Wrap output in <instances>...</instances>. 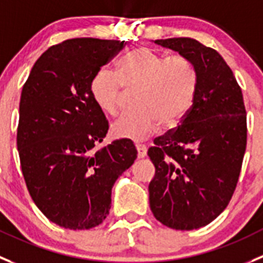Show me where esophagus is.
<instances>
[{"mask_svg": "<svg viewBox=\"0 0 263 263\" xmlns=\"http://www.w3.org/2000/svg\"><path fill=\"white\" fill-rule=\"evenodd\" d=\"M136 151L139 158H144L146 156V146L143 145V144H136Z\"/></svg>", "mask_w": 263, "mask_h": 263, "instance_id": "1", "label": "esophagus"}]
</instances>
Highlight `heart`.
<instances>
[{
    "mask_svg": "<svg viewBox=\"0 0 263 263\" xmlns=\"http://www.w3.org/2000/svg\"><path fill=\"white\" fill-rule=\"evenodd\" d=\"M197 85L193 63L180 54L166 55L140 46L118 62L117 73L100 68L89 83L93 101L102 111H119L123 88L132 89L136 106L120 115L111 126L118 139L140 141L161 128H173L190 110Z\"/></svg>",
    "mask_w": 263,
    "mask_h": 263,
    "instance_id": "obj_1",
    "label": "heart"
}]
</instances>
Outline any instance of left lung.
Returning <instances> with one entry per match:
<instances>
[{"mask_svg":"<svg viewBox=\"0 0 263 263\" xmlns=\"http://www.w3.org/2000/svg\"><path fill=\"white\" fill-rule=\"evenodd\" d=\"M154 43L187 57L197 72L181 124L148 151L156 167L152 213L162 224L190 231L213 222L234 195L247 148V111L241 88L217 50L190 37Z\"/></svg>","mask_w":263,"mask_h":263,"instance_id":"1","label":"left lung"}]
</instances>
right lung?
Masks as SVG:
<instances>
[{
  "label": "right lung",
  "instance_id": "add662e5",
  "mask_svg": "<svg viewBox=\"0 0 263 263\" xmlns=\"http://www.w3.org/2000/svg\"><path fill=\"white\" fill-rule=\"evenodd\" d=\"M124 45L83 37L50 46L22 89L16 134L22 173L36 206L63 228L101 224L115 180L137 157L128 139L95 151L109 122L93 101L89 83Z\"/></svg>",
  "mask_w": 263,
  "mask_h": 263
}]
</instances>
